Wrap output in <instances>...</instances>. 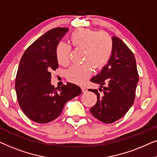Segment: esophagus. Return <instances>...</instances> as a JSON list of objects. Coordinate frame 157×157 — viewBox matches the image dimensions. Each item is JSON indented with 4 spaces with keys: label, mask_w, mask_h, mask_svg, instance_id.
I'll use <instances>...</instances> for the list:
<instances>
[{
    "label": "esophagus",
    "mask_w": 157,
    "mask_h": 157,
    "mask_svg": "<svg viewBox=\"0 0 157 157\" xmlns=\"http://www.w3.org/2000/svg\"><path fill=\"white\" fill-rule=\"evenodd\" d=\"M81 90H82V92H83V93H85V92H86L87 91V90L86 89V88L85 87H81Z\"/></svg>",
    "instance_id": "obj_1"
}]
</instances>
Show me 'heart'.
<instances>
[{
    "instance_id": "b5f03b06",
    "label": "heart",
    "mask_w": 157,
    "mask_h": 157,
    "mask_svg": "<svg viewBox=\"0 0 157 157\" xmlns=\"http://www.w3.org/2000/svg\"><path fill=\"white\" fill-rule=\"evenodd\" d=\"M70 40L75 48L84 49L83 61L80 65H73L66 73L70 82L82 85L92 73V67L101 70L108 63L113 52V40L105 32H98L87 28H78L70 36ZM71 47L59 43L56 47V57L59 65L67 66L70 63Z\"/></svg>"
}]
</instances>
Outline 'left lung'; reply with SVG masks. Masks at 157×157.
<instances>
[{
    "label": "left lung",
    "instance_id": "left-lung-1",
    "mask_svg": "<svg viewBox=\"0 0 157 157\" xmlns=\"http://www.w3.org/2000/svg\"><path fill=\"white\" fill-rule=\"evenodd\" d=\"M113 52L109 61L100 74L91 79L100 84L99 89H90L95 93L98 101L90 112L96 119L105 124L120 120L130 109L135 99L139 81L136 59L133 52L119 37L114 36ZM107 84L105 87L103 85Z\"/></svg>",
    "mask_w": 157,
    "mask_h": 157
}]
</instances>
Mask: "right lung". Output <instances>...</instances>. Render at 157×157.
Masks as SVG:
<instances>
[{
  "instance_id": "right-lung-1",
  "label": "right lung",
  "mask_w": 157,
  "mask_h": 157,
  "mask_svg": "<svg viewBox=\"0 0 157 157\" xmlns=\"http://www.w3.org/2000/svg\"><path fill=\"white\" fill-rule=\"evenodd\" d=\"M67 28L48 30L22 56L15 78L18 104L24 114L37 123H48L60 115L65 103L82 93L78 85H63L57 90L50 84L51 72L58 67L56 47Z\"/></svg>"
}]
</instances>
